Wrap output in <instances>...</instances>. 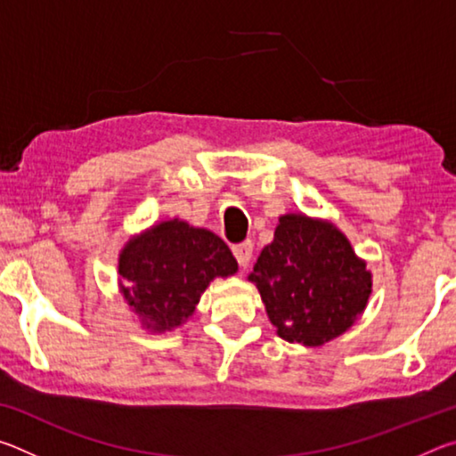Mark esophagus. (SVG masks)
<instances>
[{"label": "esophagus", "instance_id": "esophagus-1", "mask_svg": "<svg viewBox=\"0 0 456 456\" xmlns=\"http://www.w3.org/2000/svg\"><path fill=\"white\" fill-rule=\"evenodd\" d=\"M233 256L239 261V265L245 269L247 265H249L251 256H253V243L251 241H243V243L233 245Z\"/></svg>", "mask_w": 456, "mask_h": 456}]
</instances>
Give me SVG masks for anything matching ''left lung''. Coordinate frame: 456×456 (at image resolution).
<instances>
[{"label": "left lung", "mask_w": 456, "mask_h": 456, "mask_svg": "<svg viewBox=\"0 0 456 456\" xmlns=\"http://www.w3.org/2000/svg\"><path fill=\"white\" fill-rule=\"evenodd\" d=\"M247 280L277 336L305 348L348 331L372 293V272L350 239L331 221L304 213L281 215Z\"/></svg>", "instance_id": "1"}]
</instances>
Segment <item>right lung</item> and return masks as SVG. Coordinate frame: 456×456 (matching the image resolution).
Here are the masks:
<instances>
[{"instance_id": "right-lung-1", "label": "right lung", "mask_w": 456, "mask_h": 456, "mask_svg": "<svg viewBox=\"0 0 456 456\" xmlns=\"http://www.w3.org/2000/svg\"><path fill=\"white\" fill-rule=\"evenodd\" d=\"M235 273L221 237L176 217L133 235L118 253V291L151 334L183 326L215 277Z\"/></svg>"}]
</instances>
